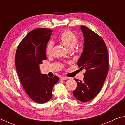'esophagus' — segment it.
<instances>
[{"label":"esophagus","instance_id":"esophagus-1","mask_svg":"<svg viewBox=\"0 0 125 125\" xmlns=\"http://www.w3.org/2000/svg\"><path fill=\"white\" fill-rule=\"evenodd\" d=\"M68 77H64V76H62V77H60V79L61 80H67L68 79Z\"/></svg>","mask_w":125,"mask_h":125}]
</instances>
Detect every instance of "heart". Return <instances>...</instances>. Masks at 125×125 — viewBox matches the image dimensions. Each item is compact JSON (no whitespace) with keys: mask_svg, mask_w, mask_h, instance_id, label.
<instances>
[{"mask_svg":"<svg viewBox=\"0 0 125 125\" xmlns=\"http://www.w3.org/2000/svg\"><path fill=\"white\" fill-rule=\"evenodd\" d=\"M57 40L69 51L72 50L78 42L77 36L69 30L64 31L60 35H59L57 37ZM53 47V42L52 41L48 42L46 46V53L48 55L51 54Z\"/></svg>","mask_w":125,"mask_h":125,"instance_id":"1","label":"heart"}]
</instances>
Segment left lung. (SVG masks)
Instances as JSON below:
<instances>
[{
    "label": "left lung",
    "mask_w": 125,
    "mask_h": 125,
    "mask_svg": "<svg viewBox=\"0 0 125 125\" xmlns=\"http://www.w3.org/2000/svg\"><path fill=\"white\" fill-rule=\"evenodd\" d=\"M84 36V47L77 64L86 69L83 80L74 79L77 87L73 94L78 100L87 102L100 92L109 71V54L104 41L86 26H80Z\"/></svg>",
    "instance_id": "8db88e82"
}]
</instances>
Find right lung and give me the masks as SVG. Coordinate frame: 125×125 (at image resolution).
I'll return each instance as SVG.
<instances>
[{
    "mask_svg": "<svg viewBox=\"0 0 125 125\" xmlns=\"http://www.w3.org/2000/svg\"><path fill=\"white\" fill-rule=\"evenodd\" d=\"M53 30L38 28L30 32L17 48L15 63L24 90L35 102L42 104L52 98V91L59 78L42 74L39 65L46 60V48Z\"/></svg>",
    "mask_w": 125,
    "mask_h": 125,
    "instance_id": "1",
    "label": "right lung"
}]
</instances>
